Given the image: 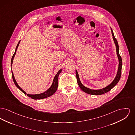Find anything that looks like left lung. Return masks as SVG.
Masks as SVG:
<instances>
[{"label":"left lung","instance_id":"obj_1","mask_svg":"<svg viewBox=\"0 0 135 135\" xmlns=\"http://www.w3.org/2000/svg\"><path fill=\"white\" fill-rule=\"evenodd\" d=\"M111 32H112V36H113V39L114 41V43L115 44V46L116 47V52H117V55L118 56V61H119V65H118V71L117 72L115 78V79L113 80V81L111 83L110 85H109L108 86L105 87L104 88H103L102 89H98V90H92L86 87L85 86H84L81 83L80 79H79V75L78 74V72L77 71V70H75V74H76V79H77V81L78 83V85L79 86L80 88L85 93L89 94H91V95H102L108 92H109V91H110L112 88L114 87L118 83L120 77H121V69H122V59L121 56H120L119 53V45L118 44V42L116 40V39L115 38L114 35V32H113L112 29L111 28Z\"/></svg>","mask_w":135,"mask_h":135}]
</instances>
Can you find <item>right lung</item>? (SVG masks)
Masks as SVG:
<instances>
[{
	"instance_id": "right-lung-1",
	"label": "right lung",
	"mask_w": 135,
	"mask_h": 135,
	"mask_svg": "<svg viewBox=\"0 0 135 135\" xmlns=\"http://www.w3.org/2000/svg\"><path fill=\"white\" fill-rule=\"evenodd\" d=\"M20 42V41H19L18 42L17 45L16 46L15 52L13 56H12V60H11V69H12V64H13V62L14 57V56H15V55H16V51H17V48H18V46H19ZM62 71V69H60L59 71L57 72V73L56 74V75H55V78H54V79L53 80L52 85L50 86V87L49 88L48 90H47L45 92H44L43 93H40V94H26V93L24 91V90H23L20 87V86L18 85L17 83L16 82V80H15V78H14V74H13V71H12V78H13V79L14 83L15 84L16 87L18 88L21 91H22L24 93V94L27 95V96L32 98V99H43V98H45L48 97L53 95L56 92V91L57 90V88L58 87V78H59V75L60 73Z\"/></svg>"
}]
</instances>
